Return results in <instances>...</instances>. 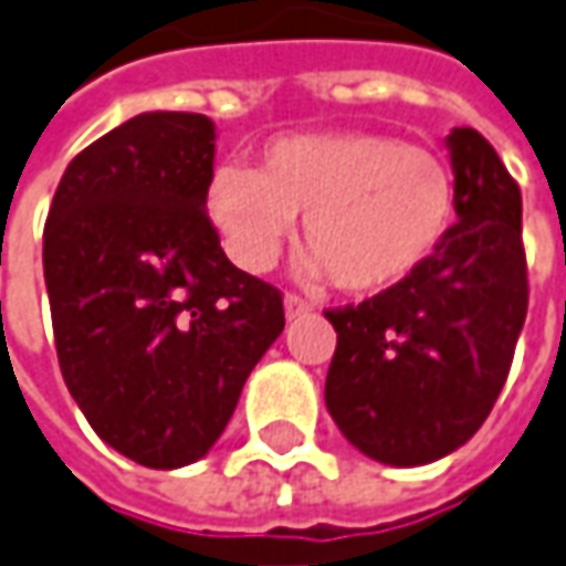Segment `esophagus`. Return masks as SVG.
<instances>
[{
  "instance_id": "obj_1",
  "label": "esophagus",
  "mask_w": 566,
  "mask_h": 566,
  "mask_svg": "<svg viewBox=\"0 0 566 566\" xmlns=\"http://www.w3.org/2000/svg\"><path fill=\"white\" fill-rule=\"evenodd\" d=\"M283 308H286V317H290V321H295V317H305V314H308L311 311V305L308 302H305V298H302V295H286V298H283Z\"/></svg>"
}]
</instances>
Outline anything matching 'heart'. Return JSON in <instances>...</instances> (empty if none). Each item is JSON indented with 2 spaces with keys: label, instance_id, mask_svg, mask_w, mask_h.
Instances as JSON below:
<instances>
[{
  "label": "heart",
  "instance_id": "heart-1",
  "mask_svg": "<svg viewBox=\"0 0 566 566\" xmlns=\"http://www.w3.org/2000/svg\"><path fill=\"white\" fill-rule=\"evenodd\" d=\"M454 202L442 155L364 130L276 136L258 170L223 165L205 189L208 218L242 271H271L302 218L305 271L348 295H382L420 274L449 237Z\"/></svg>",
  "mask_w": 566,
  "mask_h": 566
}]
</instances>
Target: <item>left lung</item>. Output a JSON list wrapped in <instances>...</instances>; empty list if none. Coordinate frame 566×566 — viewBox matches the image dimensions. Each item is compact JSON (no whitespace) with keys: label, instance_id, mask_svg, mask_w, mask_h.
<instances>
[{"label":"left lung","instance_id":"1","mask_svg":"<svg viewBox=\"0 0 566 566\" xmlns=\"http://www.w3.org/2000/svg\"><path fill=\"white\" fill-rule=\"evenodd\" d=\"M458 186L449 237L398 290L327 311V411L367 458L417 468L483 427L526 321L521 186L473 127L449 133Z\"/></svg>","mask_w":566,"mask_h":566}]
</instances>
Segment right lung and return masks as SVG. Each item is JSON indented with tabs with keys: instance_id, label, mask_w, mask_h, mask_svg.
<instances>
[{
	"instance_id": "1",
	"label": "right lung",
	"mask_w": 566,
	"mask_h": 566,
	"mask_svg": "<svg viewBox=\"0 0 566 566\" xmlns=\"http://www.w3.org/2000/svg\"><path fill=\"white\" fill-rule=\"evenodd\" d=\"M214 124L130 117L67 165L43 230L59 367L98 439L143 468L208 454L283 295L239 271L205 214Z\"/></svg>"
}]
</instances>
